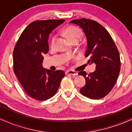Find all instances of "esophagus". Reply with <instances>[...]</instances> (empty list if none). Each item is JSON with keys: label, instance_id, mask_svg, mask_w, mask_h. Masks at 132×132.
<instances>
[{"label": "esophagus", "instance_id": "34e87169", "mask_svg": "<svg viewBox=\"0 0 132 132\" xmlns=\"http://www.w3.org/2000/svg\"><path fill=\"white\" fill-rule=\"evenodd\" d=\"M66 75H72V76H78V73L77 72H76V71H71V70L66 71Z\"/></svg>", "mask_w": 132, "mask_h": 132}]
</instances>
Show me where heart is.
<instances>
[{
	"label": "heart",
	"instance_id": "b5f03b06",
	"mask_svg": "<svg viewBox=\"0 0 132 132\" xmlns=\"http://www.w3.org/2000/svg\"><path fill=\"white\" fill-rule=\"evenodd\" d=\"M64 33L65 35L68 37V38L72 42V43H75L76 42H79L81 39L82 33L79 28L78 27L74 26H69L67 27L64 30ZM56 37H52L51 40V46L53 47L54 46V43H55Z\"/></svg>",
	"mask_w": 132,
	"mask_h": 132
}]
</instances>
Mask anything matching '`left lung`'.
Listing matches in <instances>:
<instances>
[{
    "instance_id": "8db88e82",
    "label": "left lung",
    "mask_w": 132,
    "mask_h": 132,
    "mask_svg": "<svg viewBox=\"0 0 132 132\" xmlns=\"http://www.w3.org/2000/svg\"><path fill=\"white\" fill-rule=\"evenodd\" d=\"M82 29L87 39L85 56L87 63L95 64V70L87 75L85 71L78 75L86 79V85L80 89L84 96L99 99L107 95L116 84L120 70L119 51L108 31L95 21L86 19L70 22Z\"/></svg>"
}]
</instances>
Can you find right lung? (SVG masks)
I'll return each instance as SVG.
<instances>
[{
	"instance_id": "right-lung-1",
	"label": "right lung",
	"mask_w": 132,
	"mask_h": 132,
	"mask_svg": "<svg viewBox=\"0 0 132 132\" xmlns=\"http://www.w3.org/2000/svg\"><path fill=\"white\" fill-rule=\"evenodd\" d=\"M65 20L33 22L24 30L13 53V71L27 94L37 101L52 97L60 87L64 72L43 67V54L49 51L48 38Z\"/></svg>"
}]
</instances>
